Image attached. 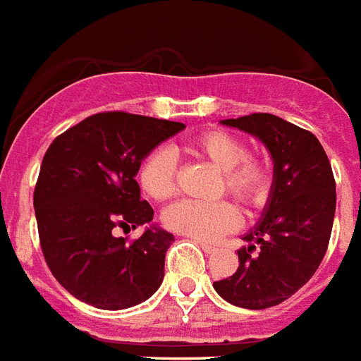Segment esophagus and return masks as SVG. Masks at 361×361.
<instances>
[{"label":"esophagus","instance_id":"esophagus-1","mask_svg":"<svg viewBox=\"0 0 361 361\" xmlns=\"http://www.w3.org/2000/svg\"><path fill=\"white\" fill-rule=\"evenodd\" d=\"M194 242H196V244H198L200 248L204 250V252H206V254H213V252H215V246H212V244H207V242H202V240H196V238H194Z\"/></svg>","mask_w":361,"mask_h":361}]
</instances>
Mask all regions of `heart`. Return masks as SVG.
Wrapping results in <instances>:
<instances>
[{
  "label": "heart",
  "instance_id": "obj_1",
  "mask_svg": "<svg viewBox=\"0 0 361 361\" xmlns=\"http://www.w3.org/2000/svg\"><path fill=\"white\" fill-rule=\"evenodd\" d=\"M184 152L204 157L221 171L219 192H227L244 207H257L269 194L271 173L264 161L250 157L246 144L227 130H206L183 144ZM142 190L152 200H169L177 190V159L167 148H157L138 171ZM240 215L231 202H177L163 213V225L202 242H213L238 227Z\"/></svg>",
  "mask_w": 361,
  "mask_h": 361
}]
</instances>
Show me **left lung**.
I'll use <instances>...</instances> for the list:
<instances>
[{
  "label": "left lung",
  "mask_w": 361,
  "mask_h": 361,
  "mask_svg": "<svg viewBox=\"0 0 361 361\" xmlns=\"http://www.w3.org/2000/svg\"><path fill=\"white\" fill-rule=\"evenodd\" d=\"M257 136L273 157L264 217L244 236L235 275L213 283L219 296L248 310L277 306L306 285L325 256L336 207L325 149L306 128L271 113L221 121Z\"/></svg>",
  "instance_id": "obj_1"
}]
</instances>
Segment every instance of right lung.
Wrapping results in <instances>:
<instances>
[{
	"instance_id": "1",
	"label": "right lung",
	"mask_w": 361,
	"mask_h": 361,
	"mask_svg": "<svg viewBox=\"0 0 361 361\" xmlns=\"http://www.w3.org/2000/svg\"><path fill=\"white\" fill-rule=\"evenodd\" d=\"M183 128L175 121L104 111L49 144L34 212L47 267L75 298L99 310H125L159 288L173 235L149 227L128 242L111 231L154 219L136 173L157 144Z\"/></svg>"
}]
</instances>
